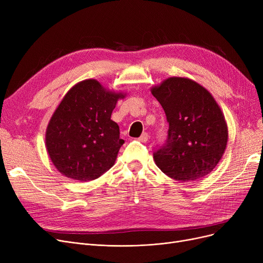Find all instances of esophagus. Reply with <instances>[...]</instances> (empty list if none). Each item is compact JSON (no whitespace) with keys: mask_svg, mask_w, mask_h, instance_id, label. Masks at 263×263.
Returning <instances> with one entry per match:
<instances>
[{"mask_svg":"<svg viewBox=\"0 0 263 263\" xmlns=\"http://www.w3.org/2000/svg\"><path fill=\"white\" fill-rule=\"evenodd\" d=\"M137 140H139L141 143H146L148 141V134L147 133H143Z\"/></svg>","mask_w":263,"mask_h":263,"instance_id":"34e87169","label":"esophagus"}]
</instances>
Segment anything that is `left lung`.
Here are the masks:
<instances>
[{"label": "left lung", "instance_id": "8db88e82", "mask_svg": "<svg viewBox=\"0 0 263 263\" xmlns=\"http://www.w3.org/2000/svg\"><path fill=\"white\" fill-rule=\"evenodd\" d=\"M170 123L166 144L156 150L157 166L178 181H195L222 159L228 128L212 95L195 81L173 77L151 88Z\"/></svg>", "mask_w": 263, "mask_h": 263}]
</instances>
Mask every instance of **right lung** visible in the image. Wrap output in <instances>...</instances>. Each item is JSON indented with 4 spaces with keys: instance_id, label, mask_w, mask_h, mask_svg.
Wrapping results in <instances>:
<instances>
[{
    "instance_id": "1",
    "label": "right lung",
    "mask_w": 263,
    "mask_h": 263,
    "mask_svg": "<svg viewBox=\"0 0 263 263\" xmlns=\"http://www.w3.org/2000/svg\"><path fill=\"white\" fill-rule=\"evenodd\" d=\"M123 97L93 79L79 82L65 95L46 132L49 157L62 175L90 181L113 166L124 141L110 115Z\"/></svg>"
}]
</instances>
